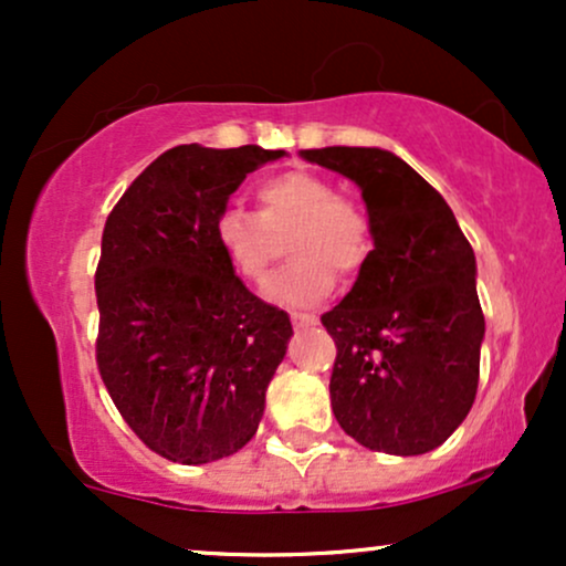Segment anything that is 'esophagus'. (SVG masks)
Wrapping results in <instances>:
<instances>
[{
    "label": "esophagus",
    "mask_w": 566,
    "mask_h": 566,
    "mask_svg": "<svg viewBox=\"0 0 566 566\" xmlns=\"http://www.w3.org/2000/svg\"><path fill=\"white\" fill-rule=\"evenodd\" d=\"M290 322H292V327L303 329V327H311V324H316V316L314 314H301V311H295V314H290Z\"/></svg>",
    "instance_id": "obj_1"
}]
</instances>
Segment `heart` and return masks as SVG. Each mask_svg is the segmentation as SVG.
Returning a JSON list of instances; mask_svg holds the SVG:
<instances>
[{
	"mask_svg": "<svg viewBox=\"0 0 566 566\" xmlns=\"http://www.w3.org/2000/svg\"><path fill=\"white\" fill-rule=\"evenodd\" d=\"M258 216L242 207L218 212L212 237L229 269L244 284L265 282L271 263L290 237L292 261L269 282V297L290 305H311L327 297L340 279L367 269L375 252V226L367 207L340 197L324 175L287 170L255 188Z\"/></svg>",
	"mask_w": 566,
	"mask_h": 566,
	"instance_id": "b5f03b06",
	"label": "heart"
}]
</instances>
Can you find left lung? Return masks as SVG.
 <instances>
[{
  "mask_svg": "<svg viewBox=\"0 0 566 566\" xmlns=\"http://www.w3.org/2000/svg\"><path fill=\"white\" fill-rule=\"evenodd\" d=\"M303 157L354 180L375 226L373 261L322 314L337 348V423L375 452L423 454L476 399V258L437 188L391 151L329 146Z\"/></svg>",
  "mask_w": 566,
  "mask_h": 566,
  "instance_id": "obj_1",
  "label": "left lung"
}]
</instances>
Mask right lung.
Masks as SVG:
<instances>
[{
  "instance_id": "add662e5",
  "label": "right lung",
  "mask_w": 566,
  "mask_h": 566,
  "mask_svg": "<svg viewBox=\"0 0 566 566\" xmlns=\"http://www.w3.org/2000/svg\"><path fill=\"white\" fill-rule=\"evenodd\" d=\"M282 154L175 146L129 184L103 226L97 373L135 437L172 463L242 450L287 350V311L252 295L212 237L247 172Z\"/></svg>"
}]
</instances>
